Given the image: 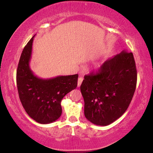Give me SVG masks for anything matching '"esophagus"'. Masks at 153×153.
Returning <instances> with one entry per match:
<instances>
[{"instance_id":"esophagus-1","label":"esophagus","mask_w":153,"mask_h":153,"mask_svg":"<svg viewBox=\"0 0 153 153\" xmlns=\"http://www.w3.org/2000/svg\"><path fill=\"white\" fill-rule=\"evenodd\" d=\"M82 81H83V77H79L78 78V80H77V87H79L80 86H81Z\"/></svg>"}]
</instances>
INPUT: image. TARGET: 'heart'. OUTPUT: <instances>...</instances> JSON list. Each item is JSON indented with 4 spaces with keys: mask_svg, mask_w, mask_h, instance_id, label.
Listing matches in <instances>:
<instances>
[{
    "mask_svg": "<svg viewBox=\"0 0 153 153\" xmlns=\"http://www.w3.org/2000/svg\"><path fill=\"white\" fill-rule=\"evenodd\" d=\"M98 67H100V65H98Z\"/></svg>",
    "mask_w": 153,
    "mask_h": 153,
    "instance_id": "heart-1",
    "label": "heart"
}]
</instances>
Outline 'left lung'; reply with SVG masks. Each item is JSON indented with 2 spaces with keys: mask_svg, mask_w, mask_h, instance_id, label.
<instances>
[{
  "mask_svg": "<svg viewBox=\"0 0 153 153\" xmlns=\"http://www.w3.org/2000/svg\"><path fill=\"white\" fill-rule=\"evenodd\" d=\"M136 82L132 53L123 51L108 59L97 73L84 76L80 86L85 117L98 126H106L114 122L128 108Z\"/></svg>",
  "mask_w": 153,
  "mask_h": 153,
  "instance_id": "1",
  "label": "left lung"
}]
</instances>
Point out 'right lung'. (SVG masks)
<instances>
[{"label": "right lung", "mask_w": 153, "mask_h": 153, "mask_svg": "<svg viewBox=\"0 0 153 153\" xmlns=\"http://www.w3.org/2000/svg\"><path fill=\"white\" fill-rule=\"evenodd\" d=\"M33 37L25 45L18 64V94L23 107L31 118L39 123H51L61 115V100L77 87L78 74L46 79L36 76L29 64Z\"/></svg>", "instance_id": "obj_1"}]
</instances>
